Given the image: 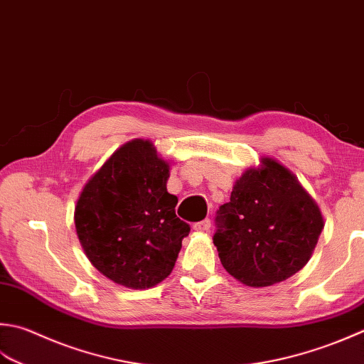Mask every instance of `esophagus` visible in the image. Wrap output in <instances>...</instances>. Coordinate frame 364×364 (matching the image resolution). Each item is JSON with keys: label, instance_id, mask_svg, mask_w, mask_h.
<instances>
[{"label": "esophagus", "instance_id": "esophagus-1", "mask_svg": "<svg viewBox=\"0 0 364 364\" xmlns=\"http://www.w3.org/2000/svg\"><path fill=\"white\" fill-rule=\"evenodd\" d=\"M211 229V220L210 219H203L200 223L194 224V230L197 232H208Z\"/></svg>", "mask_w": 364, "mask_h": 364}]
</instances>
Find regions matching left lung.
I'll list each match as a JSON object with an SVG mask.
<instances>
[{
    "label": "left lung",
    "mask_w": 364,
    "mask_h": 364,
    "mask_svg": "<svg viewBox=\"0 0 364 364\" xmlns=\"http://www.w3.org/2000/svg\"><path fill=\"white\" fill-rule=\"evenodd\" d=\"M213 243L223 267L251 287H268L311 259L323 229L317 203L298 178L263 158L235 181L230 202L219 206Z\"/></svg>",
    "instance_id": "1"
}]
</instances>
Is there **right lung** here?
I'll return each instance as SVG.
<instances>
[{"label":"right lung","mask_w":364,"mask_h":364,"mask_svg":"<svg viewBox=\"0 0 364 364\" xmlns=\"http://www.w3.org/2000/svg\"><path fill=\"white\" fill-rule=\"evenodd\" d=\"M168 162L149 140L118 148L85 184L75 230L90 262L105 277L144 290L172 273L189 224L176 218L167 192Z\"/></svg>","instance_id":"add662e5"}]
</instances>
